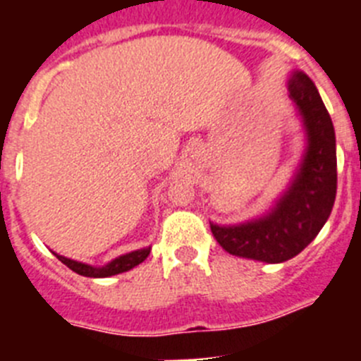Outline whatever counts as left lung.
Instances as JSON below:
<instances>
[{
	"instance_id": "left-lung-1",
	"label": "left lung",
	"mask_w": 361,
	"mask_h": 361,
	"mask_svg": "<svg viewBox=\"0 0 361 361\" xmlns=\"http://www.w3.org/2000/svg\"><path fill=\"white\" fill-rule=\"evenodd\" d=\"M305 132L307 148L291 186L267 215L238 226L209 222L222 250L235 257L280 264L296 257L317 237L331 215L336 199V137L329 111L317 86L304 72L289 79Z\"/></svg>"
}]
</instances>
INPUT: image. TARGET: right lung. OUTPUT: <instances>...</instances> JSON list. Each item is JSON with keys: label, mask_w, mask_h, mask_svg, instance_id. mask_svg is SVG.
Returning a JSON list of instances; mask_svg holds the SVG:
<instances>
[{"label": "right lung", "mask_w": 361, "mask_h": 361, "mask_svg": "<svg viewBox=\"0 0 361 361\" xmlns=\"http://www.w3.org/2000/svg\"><path fill=\"white\" fill-rule=\"evenodd\" d=\"M149 250L152 247H145V250H137L132 251V253H126L123 257L116 258V260H111L110 264L103 267H94V266H88V264H82V262H75V260H70V258L61 257V255H56L66 267L73 271V273H78V275L82 276H90V279H106V276L111 275H119V273H124V271H130L132 267L139 266L141 262H145L146 257L149 255Z\"/></svg>", "instance_id": "obj_1"}]
</instances>
